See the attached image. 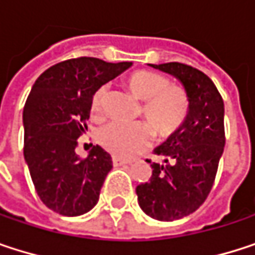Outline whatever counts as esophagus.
I'll return each instance as SVG.
<instances>
[{
    "label": "esophagus",
    "instance_id": "34e87169",
    "mask_svg": "<svg viewBox=\"0 0 255 255\" xmlns=\"http://www.w3.org/2000/svg\"><path fill=\"white\" fill-rule=\"evenodd\" d=\"M112 162H114V165H115V167L129 165V162H128V161H124V159H121V158H117V156H114V158H112Z\"/></svg>",
    "mask_w": 255,
    "mask_h": 255
}]
</instances>
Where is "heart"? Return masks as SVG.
Instances as JSON below:
<instances>
[{"label":"heart","instance_id":"b5f03b06","mask_svg":"<svg viewBox=\"0 0 255 255\" xmlns=\"http://www.w3.org/2000/svg\"><path fill=\"white\" fill-rule=\"evenodd\" d=\"M131 93L143 100L141 117L159 135H168L183 126L189 114V97L178 85H170L164 75L152 71H137L127 79ZM108 88L100 87L91 103V111L100 115L105 109ZM97 141L120 158H131L146 149L152 140V131L143 123L126 124L111 121L96 132Z\"/></svg>","mask_w":255,"mask_h":255}]
</instances>
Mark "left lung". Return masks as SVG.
Masks as SVG:
<instances>
[{
  "label": "left lung",
  "instance_id": "1",
  "mask_svg": "<svg viewBox=\"0 0 255 255\" xmlns=\"http://www.w3.org/2000/svg\"><path fill=\"white\" fill-rule=\"evenodd\" d=\"M176 77L189 97V114L153 153L164 164L147 162L152 177L135 187L140 208L152 219L173 222L196 211L216 180L225 149V103L204 72L178 62L149 65Z\"/></svg>",
  "mask_w": 255,
  "mask_h": 255
}]
</instances>
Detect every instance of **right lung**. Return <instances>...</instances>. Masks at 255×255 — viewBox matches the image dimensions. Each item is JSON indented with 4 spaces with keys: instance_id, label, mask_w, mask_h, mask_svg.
Wrapping results in <instances>:
<instances>
[{
    "instance_id": "1",
    "label": "right lung",
    "mask_w": 255,
    "mask_h": 255,
    "mask_svg": "<svg viewBox=\"0 0 255 255\" xmlns=\"http://www.w3.org/2000/svg\"><path fill=\"white\" fill-rule=\"evenodd\" d=\"M131 65L78 57L48 68L35 81L23 109V155L35 190L50 210L75 217L97 204L112 158L100 146L79 158L78 137L87 129L94 93Z\"/></svg>"
}]
</instances>
